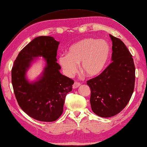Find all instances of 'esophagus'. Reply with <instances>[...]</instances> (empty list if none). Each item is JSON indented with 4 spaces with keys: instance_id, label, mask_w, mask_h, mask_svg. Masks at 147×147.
Listing matches in <instances>:
<instances>
[{
    "instance_id": "1",
    "label": "esophagus",
    "mask_w": 147,
    "mask_h": 147,
    "mask_svg": "<svg viewBox=\"0 0 147 147\" xmlns=\"http://www.w3.org/2000/svg\"><path fill=\"white\" fill-rule=\"evenodd\" d=\"M80 85H81L80 83L78 82H75L74 83V84L73 85V89L77 88H78Z\"/></svg>"
}]
</instances>
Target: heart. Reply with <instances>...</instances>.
Returning a JSON list of instances; mask_svg holds the SVG:
<instances>
[{
	"label": "heart",
	"instance_id": "obj_1",
	"mask_svg": "<svg viewBox=\"0 0 147 147\" xmlns=\"http://www.w3.org/2000/svg\"><path fill=\"white\" fill-rule=\"evenodd\" d=\"M110 54L109 44L103 40L85 38L70 46L67 55L59 56L58 61L66 75L76 73L80 63L81 71L89 77L100 74L107 62Z\"/></svg>",
	"mask_w": 147,
	"mask_h": 147
}]
</instances>
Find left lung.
<instances>
[{"label": "left lung", "instance_id": "left-lung-1", "mask_svg": "<svg viewBox=\"0 0 147 147\" xmlns=\"http://www.w3.org/2000/svg\"><path fill=\"white\" fill-rule=\"evenodd\" d=\"M109 36L112 41V62L100 75L87 81L91 89L92 111L103 118L115 116L127 106L135 82L132 55L120 39Z\"/></svg>", "mask_w": 147, "mask_h": 147}]
</instances>
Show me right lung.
<instances>
[{
    "mask_svg": "<svg viewBox=\"0 0 147 147\" xmlns=\"http://www.w3.org/2000/svg\"><path fill=\"white\" fill-rule=\"evenodd\" d=\"M59 42L52 36L36 37L18 53L12 68V84L18 105L29 117L44 122L58 119L63 112L66 95L72 91L74 81L62 75L57 63ZM46 65L34 82L26 78L27 71L38 57Z\"/></svg>",
    "mask_w": 147,
    "mask_h": 147,
    "instance_id": "obj_1",
    "label": "right lung"
}]
</instances>
